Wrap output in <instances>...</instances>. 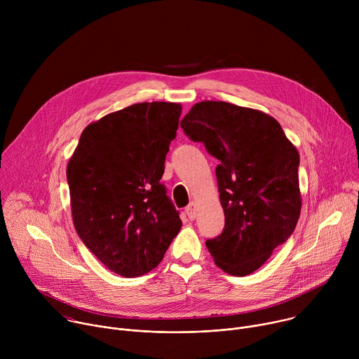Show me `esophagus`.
Masks as SVG:
<instances>
[{"label":"esophagus","instance_id":"obj_1","mask_svg":"<svg viewBox=\"0 0 359 359\" xmlns=\"http://www.w3.org/2000/svg\"><path fill=\"white\" fill-rule=\"evenodd\" d=\"M186 213H187L189 220H194L196 219V203L194 201H191L189 206L186 208Z\"/></svg>","mask_w":359,"mask_h":359}]
</instances>
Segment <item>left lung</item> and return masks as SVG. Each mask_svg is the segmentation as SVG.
<instances>
[{"label": "left lung", "instance_id": "1", "mask_svg": "<svg viewBox=\"0 0 359 359\" xmlns=\"http://www.w3.org/2000/svg\"><path fill=\"white\" fill-rule=\"evenodd\" d=\"M219 161L224 229L206 245L217 267L244 277L259 270L292 234L301 212L299 155L267 114L203 100L180 122Z\"/></svg>", "mask_w": 359, "mask_h": 359}]
</instances>
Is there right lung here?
Segmentation results:
<instances>
[{
	"label": "right lung",
	"instance_id": "obj_1",
	"mask_svg": "<svg viewBox=\"0 0 359 359\" xmlns=\"http://www.w3.org/2000/svg\"><path fill=\"white\" fill-rule=\"evenodd\" d=\"M182 107L142 102L88 125L67 168L72 220L97 260L122 277L155 269L182 227L161 183Z\"/></svg>",
	"mask_w": 359,
	"mask_h": 359
}]
</instances>
